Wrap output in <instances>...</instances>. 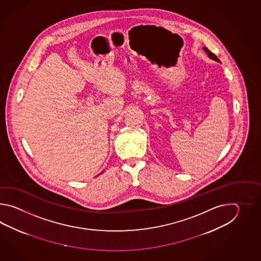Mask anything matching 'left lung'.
I'll return each mask as SVG.
<instances>
[{
    "mask_svg": "<svg viewBox=\"0 0 261 261\" xmlns=\"http://www.w3.org/2000/svg\"><path fill=\"white\" fill-rule=\"evenodd\" d=\"M203 50L205 51L206 53H207V55L209 56V58L212 59V60H214V61H218V62H220V61L218 60V58H217V56L215 55L213 52H211L210 50L208 49L207 47H203Z\"/></svg>",
    "mask_w": 261,
    "mask_h": 261,
    "instance_id": "1",
    "label": "left lung"
}]
</instances>
